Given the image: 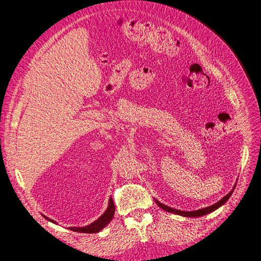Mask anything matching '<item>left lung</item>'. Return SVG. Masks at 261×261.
I'll use <instances>...</instances> for the list:
<instances>
[{
    "label": "left lung",
    "instance_id": "8db88e82",
    "mask_svg": "<svg viewBox=\"0 0 261 261\" xmlns=\"http://www.w3.org/2000/svg\"><path fill=\"white\" fill-rule=\"evenodd\" d=\"M234 191V188H233ZM233 191H231L230 193H228L225 197H223L222 199L219 200L218 202H216L215 204H212V206L210 207H207V208H203V209H199V210H195V211H180V210H176V209H173L171 207H168L165 206V204L161 203L160 201L155 200V203L159 206L160 208H162L164 211H168V212H171V213H175V215H178V216H183V217H189V218H196V217H201V216H204V215H208V213L215 211L216 209H218L219 207L222 206V204H224L227 199L230 198Z\"/></svg>",
    "mask_w": 261,
    "mask_h": 261
}]
</instances>
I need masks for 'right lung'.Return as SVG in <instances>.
Listing matches in <instances>:
<instances>
[{
  "label": "right lung",
  "instance_id": "right-lung-1",
  "mask_svg": "<svg viewBox=\"0 0 261 261\" xmlns=\"http://www.w3.org/2000/svg\"><path fill=\"white\" fill-rule=\"evenodd\" d=\"M114 212H115V206H114V202L112 200V198H110L109 200V206H108V209L106 210V212L102 215L98 220L94 221V222H92L91 224L87 225V226H84V227H69V230H72L74 232H80V233H97L99 231H101L102 228H103L107 224L110 223V221H111L113 219V216H114ZM50 220L51 222L55 223L53 220L46 218Z\"/></svg>",
  "mask_w": 261,
  "mask_h": 261
}]
</instances>
